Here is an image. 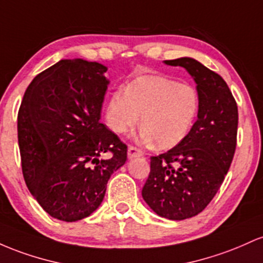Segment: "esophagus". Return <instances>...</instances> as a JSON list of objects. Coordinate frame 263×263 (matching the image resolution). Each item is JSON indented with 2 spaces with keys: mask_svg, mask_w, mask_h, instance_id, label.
Masks as SVG:
<instances>
[{
  "mask_svg": "<svg viewBox=\"0 0 263 263\" xmlns=\"http://www.w3.org/2000/svg\"><path fill=\"white\" fill-rule=\"evenodd\" d=\"M141 155H143V152H141L140 149H138V147H135L133 145L128 146V158L129 159L139 158V156H141Z\"/></svg>",
  "mask_w": 263,
  "mask_h": 263,
  "instance_id": "34e87169",
  "label": "esophagus"
}]
</instances>
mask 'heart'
I'll list each match as a JSON object with an SVG mask.
<instances>
[{"label": "heart", "instance_id": "1", "mask_svg": "<svg viewBox=\"0 0 263 263\" xmlns=\"http://www.w3.org/2000/svg\"><path fill=\"white\" fill-rule=\"evenodd\" d=\"M200 98L189 84L164 76H143L110 96L107 105L109 126L124 134L140 120V139L158 140L160 147H173L184 140L199 113Z\"/></svg>", "mask_w": 263, "mask_h": 263}]
</instances>
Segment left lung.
<instances>
[{
    "label": "left lung",
    "mask_w": 263,
    "mask_h": 263,
    "mask_svg": "<svg viewBox=\"0 0 263 263\" xmlns=\"http://www.w3.org/2000/svg\"><path fill=\"white\" fill-rule=\"evenodd\" d=\"M164 63L185 68L193 77L199 113L184 140L150 158L141 195L159 216L179 221L200 214L219 191L234 159L238 113L231 90L217 73L189 57Z\"/></svg>",
    "instance_id": "1"
}]
</instances>
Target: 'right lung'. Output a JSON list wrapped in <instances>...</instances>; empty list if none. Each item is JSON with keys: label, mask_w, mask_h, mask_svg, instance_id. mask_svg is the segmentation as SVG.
<instances>
[{"label": "right lung", "mask_w": 263, "mask_h": 263, "mask_svg": "<svg viewBox=\"0 0 263 263\" xmlns=\"http://www.w3.org/2000/svg\"><path fill=\"white\" fill-rule=\"evenodd\" d=\"M108 68L62 60L34 77L18 111V145L28 190L47 214L74 222L104 199L126 161V145L100 123ZM109 152L111 156L103 159Z\"/></svg>", "instance_id": "add662e5"}]
</instances>
